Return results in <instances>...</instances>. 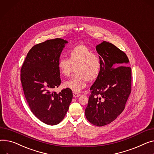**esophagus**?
Wrapping results in <instances>:
<instances>
[{
    "label": "esophagus",
    "instance_id": "obj_1",
    "mask_svg": "<svg viewBox=\"0 0 154 154\" xmlns=\"http://www.w3.org/2000/svg\"><path fill=\"white\" fill-rule=\"evenodd\" d=\"M80 95V94H77V92H73V96H74V98H77V97H79Z\"/></svg>",
    "mask_w": 154,
    "mask_h": 154
}]
</instances>
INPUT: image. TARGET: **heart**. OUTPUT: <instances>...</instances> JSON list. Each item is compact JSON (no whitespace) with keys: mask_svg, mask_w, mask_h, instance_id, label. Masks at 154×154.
<instances>
[{"mask_svg":"<svg viewBox=\"0 0 154 154\" xmlns=\"http://www.w3.org/2000/svg\"><path fill=\"white\" fill-rule=\"evenodd\" d=\"M69 57L59 58L57 67L60 74L67 77L76 67L77 74L64 82L63 86L75 92L86 87L88 80H94L100 75L101 68L100 57L84 45H77L69 51Z\"/></svg>","mask_w":154,"mask_h":154,"instance_id":"1","label":"heart"}]
</instances>
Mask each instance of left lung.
Here are the masks:
<instances>
[{"label": "left lung", "mask_w": 154, "mask_h": 154, "mask_svg": "<svg viewBox=\"0 0 154 154\" xmlns=\"http://www.w3.org/2000/svg\"><path fill=\"white\" fill-rule=\"evenodd\" d=\"M101 60L100 74L90 90L85 116L97 126L111 123L124 110L131 92V68L123 51L104 41L96 46Z\"/></svg>", "instance_id": "8db88e82"}]
</instances>
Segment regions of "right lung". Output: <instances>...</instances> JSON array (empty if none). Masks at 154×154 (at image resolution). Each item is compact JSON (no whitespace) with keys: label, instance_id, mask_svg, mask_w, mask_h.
<instances>
[{"label":"right lung","instance_id":"obj_1","mask_svg":"<svg viewBox=\"0 0 154 154\" xmlns=\"http://www.w3.org/2000/svg\"><path fill=\"white\" fill-rule=\"evenodd\" d=\"M67 42L49 39L33 46L21 68L20 80L27 103L33 115L44 123L56 125L64 118L72 99V91H53L60 83L57 67L60 53Z\"/></svg>","mask_w":154,"mask_h":154}]
</instances>
